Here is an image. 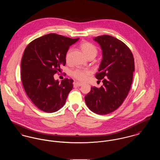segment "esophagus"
<instances>
[{
	"mask_svg": "<svg viewBox=\"0 0 160 160\" xmlns=\"http://www.w3.org/2000/svg\"><path fill=\"white\" fill-rule=\"evenodd\" d=\"M74 85L75 87H81L82 85V83H79V82H75L74 83Z\"/></svg>",
	"mask_w": 160,
	"mask_h": 160,
	"instance_id": "esophagus-1",
	"label": "esophagus"
}]
</instances>
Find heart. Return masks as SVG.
<instances>
[{
    "mask_svg": "<svg viewBox=\"0 0 160 160\" xmlns=\"http://www.w3.org/2000/svg\"><path fill=\"white\" fill-rule=\"evenodd\" d=\"M81 48L82 49L83 52H84L86 56L89 58L91 56L95 57L98 54V49L92 43L85 42H83L81 45ZM69 53L70 50H69L66 55V59L68 61L69 58ZM91 73V71L88 69H77L72 72V76L77 80L80 82H84L87 80L88 78L89 75Z\"/></svg>",
    "mask_w": 160,
    "mask_h": 160,
    "instance_id": "b5f03b06",
    "label": "heart"
}]
</instances>
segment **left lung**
<instances>
[{
    "mask_svg": "<svg viewBox=\"0 0 160 160\" xmlns=\"http://www.w3.org/2000/svg\"><path fill=\"white\" fill-rule=\"evenodd\" d=\"M101 46L102 59L96 78L102 80L100 88L92 87L85 97L87 107L92 112L106 115L117 109L130 90L134 71V59L123 42L108 35L94 38Z\"/></svg>",
    "mask_w": 160,
    "mask_h": 160,
    "instance_id": "left-lung-1",
    "label": "left lung"
}]
</instances>
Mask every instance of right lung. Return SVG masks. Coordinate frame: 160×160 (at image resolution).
Masks as SVG:
<instances>
[{
  "mask_svg": "<svg viewBox=\"0 0 160 160\" xmlns=\"http://www.w3.org/2000/svg\"><path fill=\"white\" fill-rule=\"evenodd\" d=\"M78 39L48 34L34 40L24 50L21 64L22 83L29 98L40 110L52 113L65 104L73 80L65 78L59 83L54 75L66 65L69 47Z\"/></svg>",
  "mask_w": 160,
  "mask_h": 160,
  "instance_id": "add662e5",
  "label": "right lung"
}]
</instances>
